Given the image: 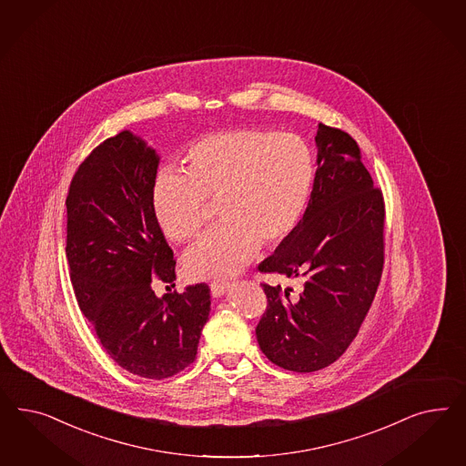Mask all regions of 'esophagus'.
Wrapping results in <instances>:
<instances>
[{
    "label": "esophagus",
    "mask_w": 466,
    "mask_h": 466,
    "mask_svg": "<svg viewBox=\"0 0 466 466\" xmlns=\"http://www.w3.org/2000/svg\"><path fill=\"white\" fill-rule=\"evenodd\" d=\"M227 287H228V282H226V280H213V282L210 283V290H212V296H224V294H226Z\"/></svg>",
    "instance_id": "esophagus-1"
}]
</instances>
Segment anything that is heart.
<instances>
[{"label":"heart","mask_w":466,"mask_h":466,"mask_svg":"<svg viewBox=\"0 0 466 466\" xmlns=\"http://www.w3.org/2000/svg\"><path fill=\"white\" fill-rule=\"evenodd\" d=\"M186 174L160 169L152 210L174 242L197 239L208 222L205 201H218L224 224L186 254L191 277H222L244 268L261 240L277 244L300 222L316 179L309 143L296 133L234 129L213 133L186 152Z\"/></svg>","instance_id":"heart-1"}]
</instances>
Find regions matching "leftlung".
<instances>
[{"label": "left lung", "mask_w": 466, "mask_h": 466, "mask_svg": "<svg viewBox=\"0 0 466 466\" xmlns=\"http://www.w3.org/2000/svg\"><path fill=\"white\" fill-rule=\"evenodd\" d=\"M318 169L299 226L259 263L261 273L300 279L302 292L263 283L268 306L256 326L273 364L314 372L349 349L366 319L384 263V199L357 141L319 123Z\"/></svg>", "instance_id": "1"}]
</instances>
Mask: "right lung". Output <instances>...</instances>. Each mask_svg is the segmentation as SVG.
Instances as JSON below:
<instances>
[{
    "mask_svg": "<svg viewBox=\"0 0 466 466\" xmlns=\"http://www.w3.org/2000/svg\"><path fill=\"white\" fill-rule=\"evenodd\" d=\"M158 156L121 131L80 164L66 197V258L75 296L117 366L166 380L197 359L210 314L207 283L157 297L176 259L152 210Z\"/></svg>",
    "mask_w": 466,
    "mask_h": 466,
    "instance_id": "obj_1",
    "label": "right lung"
}]
</instances>
